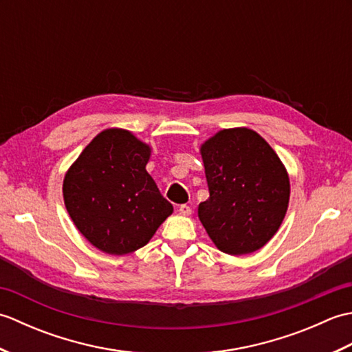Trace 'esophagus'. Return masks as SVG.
<instances>
[{
	"label": "esophagus",
	"mask_w": 352,
	"mask_h": 352,
	"mask_svg": "<svg viewBox=\"0 0 352 352\" xmlns=\"http://www.w3.org/2000/svg\"><path fill=\"white\" fill-rule=\"evenodd\" d=\"M178 212H180V214H183V216H190L192 214V208L189 206L183 204V206L178 207Z\"/></svg>",
	"instance_id": "esophagus-1"
}]
</instances>
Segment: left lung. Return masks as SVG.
<instances>
[{
    "mask_svg": "<svg viewBox=\"0 0 352 352\" xmlns=\"http://www.w3.org/2000/svg\"><path fill=\"white\" fill-rule=\"evenodd\" d=\"M210 197L198 218L216 248L230 256L265 246L286 216L290 183L271 145L254 130L226 129L201 145Z\"/></svg>",
    "mask_w": 352,
    "mask_h": 352,
    "instance_id": "8db88e82",
    "label": "left lung"
}]
</instances>
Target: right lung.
Listing matches in <instances>:
<instances>
[{
    "instance_id": "1",
    "label": "right lung",
    "mask_w": 352,
    "mask_h": 352,
    "mask_svg": "<svg viewBox=\"0 0 352 352\" xmlns=\"http://www.w3.org/2000/svg\"><path fill=\"white\" fill-rule=\"evenodd\" d=\"M151 148L133 133L107 129L66 172V210L100 251L124 256L142 248L174 212L145 169Z\"/></svg>"
}]
</instances>
